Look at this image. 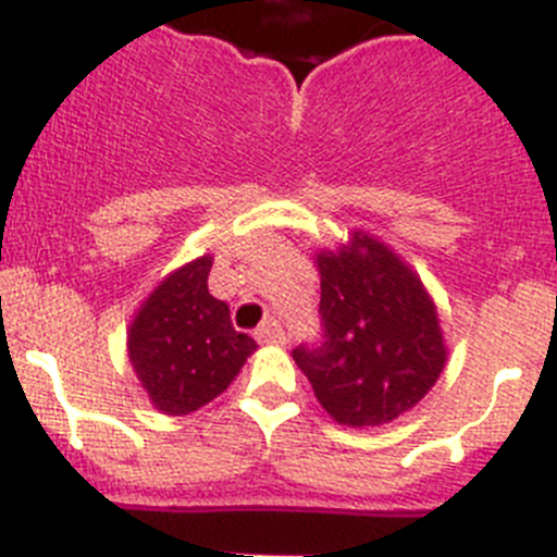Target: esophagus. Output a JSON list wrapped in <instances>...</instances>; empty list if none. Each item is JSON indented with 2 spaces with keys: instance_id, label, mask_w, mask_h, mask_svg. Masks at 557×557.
Masks as SVG:
<instances>
[{
  "instance_id": "34e87169",
  "label": "esophagus",
  "mask_w": 557,
  "mask_h": 557,
  "mask_svg": "<svg viewBox=\"0 0 557 557\" xmlns=\"http://www.w3.org/2000/svg\"><path fill=\"white\" fill-rule=\"evenodd\" d=\"M256 339H259V343H284L282 323L273 321V318H268L262 326L256 329Z\"/></svg>"
}]
</instances>
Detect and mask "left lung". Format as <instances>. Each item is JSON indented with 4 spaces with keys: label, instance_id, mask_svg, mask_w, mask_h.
<instances>
[{
    "label": "left lung",
    "instance_id": "obj_1",
    "mask_svg": "<svg viewBox=\"0 0 557 557\" xmlns=\"http://www.w3.org/2000/svg\"><path fill=\"white\" fill-rule=\"evenodd\" d=\"M323 343L295 348L323 410L343 426H382L421 401L446 368L437 307L421 275L368 231L314 253Z\"/></svg>",
    "mask_w": 557,
    "mask_h": 557
}]
</instances>
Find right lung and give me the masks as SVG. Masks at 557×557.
Wrapping results in <instances>:
<instances>
[{
	"instance_id": "1",
	"label": "right lung",
	"mask_w": 557,
	"mask_h": 557,
	"mask_svg": "<svg viewBox=\"0 0 557 557\" xmlns=\"http://www.w3.org/2000/svg\"><path fill=\"white\" fill-rule=\"evenodd\" d=\"M211 253L166 273L127 326V359L156 410L189 416L218 398L256 351L209 293Z\"/></svg>"
}]
</instances>
